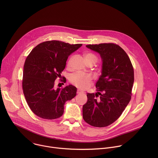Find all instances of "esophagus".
<instances>
[{"label":"esophagus","mask_w":158,"mask_h":158,"mask_svg":"<svg viewBox=\"0 0 158 158\" xmlns=\"http://www.w3.org/2000/svg\"><path fill=\"white\" fill-rule=\"evenodd\" d=\"M84 92L83 91H81L80 89H77V94H81V93H83Z\"/></svg>","instance_id":"obj_1"}]
</instances>
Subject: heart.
Masks as SVG:
<instances>
[{"instance_id":"1","label":"heart","mask_w":158,"mask_h":158,"mask_svg":"<svg viewBox=\"0 0 158 158\" xmlns=\"http://www.w3.org/2000/svg\"><path fill=\"white\" fill-rule=\"evenodd\" d=\"M85 60L87 62V64L91 63L93 65L95 64L98 60V56L92 52L87 53L85 55ZM71 59L69 60L68 62V65H70ZM93 80L92 77L89 74H84L81 73H75L71 76L70 77V82L72 84L76 86L77 87L81 89H86L89 84Z\"/></svg>"}]
</instances>
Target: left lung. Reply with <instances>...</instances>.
I'll use <instances>...</instances> for the list:
<instances>
[{"instance_id":"obj_1","label":"left lung","mask_w":158,"mask_h":158,"mask_svg":"<svg viewBox=\"0 0 158 158\" xmlns=\"http://www.w3.org/2000/svg\"><path fill=\"white\" fill-rule=\"evenodd\" d=\"M102 59V74L96 84L97 93H87L82 107L84 120L92 126L103 127L115 122L131 99L134 69L126 52L113 43L89 44Z\"/></svg>"}]
</instances>
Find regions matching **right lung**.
<instances>
[{
    "label": "right lung",
    "instance_id": "add662e5",
    "mask_svg": "<svg viewBox=\"0 0 158 158\" xmlns=\"http://www.w3.org/2000/svg\"><path fill=\"white\" fill-rule=\"evenodd\" d=\"M82 45L46 41L38 44L27 57L22 89L28 106L38 117L51 120L60 118L64 113L65 102L76 96L75 86L56 89L54 82L61 76L69 55Z\"/></svg>",
    "mask_w": 158,
    "mask_h": 158
}]
</instances>
